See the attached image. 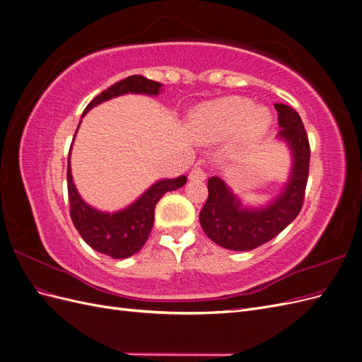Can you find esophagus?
<instances>
[{
    "label": "esophagus",
    "instance_id": "esophagus-1",
    "mask_svg": "<svg viewBox=\"0 0 362 362\" xmlns=\"http://www.w3.org/2000/svg\"><path fill=\"white\" fill-rule=\"evenodd\" d=\"M189 178H190V181H204L206 178V173L201 168H194V169H192Z\"/></svg>",
    "mask_w": 362,
    "mask_h": 362
}]
</instances>
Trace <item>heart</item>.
I'll return each instance as SVG.
<instances>
[{
    "label": "heart",
    "instance_id": "obj_1",
    "mask_svg": "<svg viewBox=\"0 0 362 362\" xmlns=\"http://www.w3.org/2000/svg\"><path fill=\"white\" fill-rule=\"evenodd\" d=\"M269 115L264 108H255L245 98H223L199 107L192 115L190 129L196 139L216 141L226 139L242 128L245 140H254L264 133Z\"/></svg>",
    "mask_w": 362,
    "mask_h": 362
}]
</instances>
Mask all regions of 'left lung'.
<instances>
[{"instance_id": "obj_1", "label": "left lung", "mask_w": 362, "mask_h": 362, "mask_svg": "<svg viewBox=\"0 0 362 362\" xmlns=\"http://www.w3.org/2000/svg\"><path fill=\"white\" fill-rule=\"evenodd\" d=\"M278 137L291 149L293 168L286 187L266 206H245L218 178L208 180V199L199 213L204 233L218 246L250 250L270 242L284 231L302 210L310 172V141L299 113L286 104H275Z\"/></svg>"}]
</instances>
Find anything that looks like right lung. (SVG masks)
Wrapping results in <instances>:
<instances>
[{"label":"right lung","mask_w":362,"mask_h":362,"mask_svg":"<svg viewBox=\"0 0 362 362\" xmlns=\"http://www.w3.org/2000/svg\"><path fill=\"white\" fill-rule=\"evenodd\" d=\"M161 86V83L148 80L141 75H131L95 96L86 107L83 116L92 107L125 93H145L156 96L160 93ZM69 160L71 158H68V196L74 226L92 249L116 259L128 258L144 247L151 234L152 225H154V210L161 196L166 192L182 187L187 182V177H184V175L173 180H160L152 184L137 201L124 210L116 213H103L87 205L81 199L80 193L76 192L72 181Z\"/></svg>","instance_id":"add662e5"}]
</instances>
